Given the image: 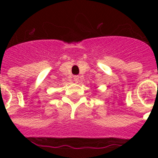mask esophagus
<instances>
[{
	"instance_id": "esophagus-1",
	"label": "esophagus",
	"mask_w": 158,
	"mask_h": 158,
	"mask_svg": "<svg viewBox=\"0 0 158 158\" xmlns=\"http://www.w3.org/2000/svg\"><path fill=\"white\" fill-rule=\"evenodd\" d=\"M73 79H74V82H76V83H78V82H79V77L78 76V75H74V78H73Z\"/></svg>"
}]
</instances>
